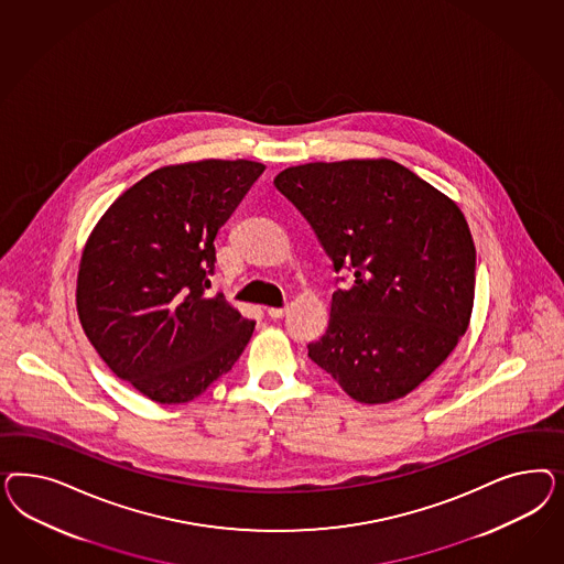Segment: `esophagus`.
<instances>
[{"mask_svg": "<svg viewBox=\"0 0 564 564\" xmlns=\"http://www.w3.org/2000/svg\"><path fill=\"white\" fill-rule=\"evenodd\" d=\"M267 314H269V316H271V318H273V321H276V318H283V316H285V314H288V306L269 307V310H267Z\"/></svg>", "mask_w": 564, "mask_h": 564, "instance_id": "obj_1", "label": "esophagus"}]
</instances>
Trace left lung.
Listing matches in <instances>:
<instances>
[{"mask_svg":"<svg viewBox=\"0 0 564 564\" xmlns=\"http://www.w3.org/2000/svg\"><path fill=\"white\" fill-rule=\"evenodd\" d=\"M274 186L312 225L335 273L356 279L333 293L328 328L307 343V358L359 403L411 393L469 325L476 246L459 206L389 159L307 163L281 171Z\"/></svg>","mask_w":564,"mask_h":564,"instance_id":"left-lung-1","label":"left lung"}]
</instances>
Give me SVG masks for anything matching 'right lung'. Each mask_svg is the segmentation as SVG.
<instances>
[{
	"mask_svg": "<svg viewBox=\"0 0 564 564\" xmlns=\"http://www.w3.org/2000/svg\"><path fill=\"white\" fill-rule=\"evenodd\" d=\"M254 161H198L149 173L86 241L78 316L111 372L156 403H186L227 375L248 321L217 293L215 238L262 175Z\"/></svg>",
	"mask_w": 564,
	"mask_h": 564,
	"instance_id": "obj_1",
	"label": "right lung"
}]
</instances>
